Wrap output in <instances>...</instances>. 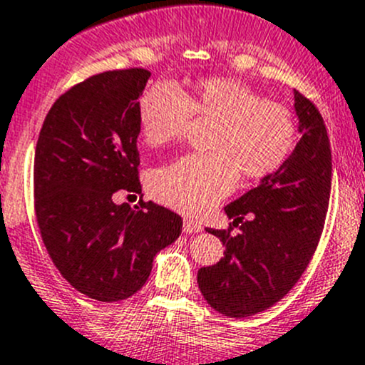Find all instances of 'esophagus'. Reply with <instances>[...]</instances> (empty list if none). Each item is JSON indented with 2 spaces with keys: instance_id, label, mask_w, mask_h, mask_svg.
Masks as SVG:
<instances>
[{
  "instance_id": "esophagus-1",
  "label": "esophagus",
  "mask_w": 365,
  "mask_h": 365,
  "mask_svg": "<svg viewBox=\"0 0 365 365\" xmlns=\"http://www.w3.org/2000/svg\"><path fill=\"white\" fill-rule=\"evenodd\" d=\"M201 230H203V226H201L197 221H194V219L190 217L183 219V232L185 233H197L201 232Z\"/></svg>"
}]
</instances>
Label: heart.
Segmentation results:
<instances>
[{"instance_id": "heart-1", "label": "heart", "mask_w": 365, "mask_h": 365, "mask_svg": "<svg viewBox=\"0 0 365 365\" xmlns=\"http://www.w3.org/2000/svg\"><path fill=\"white\" fill-rule=\"evenodd\" d=\"M192 115L212 119L207 153L187 155L151 173L148 189L160 203L201 214L244 180L277 173L291 157L298 125L291 108L267 101L235 78L197 81L189 94L165 81L150 85L139 100L140 135L164 146L182 135Z\"/></svg>"}]
</instances>
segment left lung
<instances>
[{"label": "left lung", "instance_id": "8db88e82", "mask_svg": "<svg viewBox=\"0 0 365 365\" xmlns=\"http://www.w3.org/2000/svg\"><path fill=\"white\" fill-rule=\"evenodd\" d=\"M302 139L277 173L226 205L228 230L207 232L225 257L197 271L208 305L228 317H247L280 302L302 278L323 233L331 189V151L316 105L294 91ZM240 226V232L232 228Z\"/></svg>", "mask_w": 365, "mask_h": 365}]
</instances>
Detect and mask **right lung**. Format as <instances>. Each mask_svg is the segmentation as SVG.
<instances>
[{
    "instance_id": "right-lung-1",
    "label": "right lung",
    "mask_w": 365,
    "mask_h": 365,
    "mask_svg": "<svg viewBox=\"0 0 365 365\" xmlns=\"http://www.w3.org/2000/svg\"><path fill=\"white\" fill-rule=\"evenodd\" d=\"M151 73L105 71L49 108L35 148V215L53 264L76 291L121 302L150 277L155 255L182 233V217L140 194L139 98Z\"/></svg>"
}]
</instances>
